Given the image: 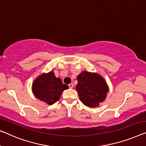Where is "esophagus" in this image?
Masks as SVG:
<instances>
[{
    "mask_svg": "<svg viewBox=\"0 0 146 146\" xmlns=\"http://www.w3.org/2000/svg\"><path fill=\"white\" fill-rule=\"evenodd\" d=\"M73 86H74V84H73V83H70L69 84V87L70 88H73Z\"/></svg>",
    "mask_w": 146,
    "mask_h": 146,
    "instance_id": "34e87169",
    "label": "esophagus"
}]
</instances>
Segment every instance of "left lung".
I'll list each match as a JSON object with an SVG mask.
<instances>
[{
  "label": "left lung",
  "mask_w": 146,
  "mask_h": 146,
  "mask_svg": "<svg viewBox=\"0 0 146 146\" xmlns=\"http://www.w3.org/2000/svg\"><path fill=\"white\" fill-rule=\"evenodd\" d=\"M77 80L76 88L80 100L84 105L96 108L105 100L109 88L101 75L84 71L78 75Z\"/></svg>",
  "instance_id": "1"
}]
</instances>
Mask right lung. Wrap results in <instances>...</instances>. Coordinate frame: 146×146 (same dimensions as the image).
I'll list each match as a JSON object with an SVG mask.
<instances>
[{
	"label": "right lung",
	"instance_id": "add662e5",
	"mask_svg": "<svg viewBox=\"0 0 146 146\" xmlns=\"http://www.w3.org/2000/svg\"><path fill=\"white\" fill-rule=\"evenodd\" d=\"M69 86L63 84L60 78L56 77L54 71L42 73L34 80L32 91L36 98L52 105L57 102L62 92Z\"/></svg>",
	"mask_w": 146,
	"mask_h": 146
}]
</instances>
